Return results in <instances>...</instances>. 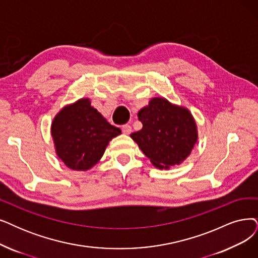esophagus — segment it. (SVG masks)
<instances>
[{
	"label": "esophagus",
	"mask_w": 258,
	"mask_h": 258,
	"mask_svg": "<svg viewBox=\"0 0 258 258\" xmlns=\"http://www.w3.org/2000/svg\"><path fill=\"white\" fill-rule=\"evenodd\" d=\"M121 131L125 133V135H130L131 131H132V128L130 125H128V123H126V125L121 126Z\"/></svg>",
	"instance_id": "esophagus-1"
}]
</instances>
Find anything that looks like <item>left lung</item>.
<instances>
[{"instance_id": "left-lung-1", "label": "left lung", "mask_w": 258, "mask_h": 258, "mask_svg": "<svg viewBox=\"0 0 258 258\" xmlns=\"http://www.w3.org/2000/svg\"><path fill=\"white\" fill-rule=\"evenodd\" d=\"M138 116L143 128L130 137L154 166L169 168L189 156L197 142V132L188 110L157 97L152 98Z\"/></svg>"}]
</instances>
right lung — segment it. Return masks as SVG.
I'll return each mask as SVG.
<instances>
[{
	"label": "right lung",
	"mask_w": 258,
	"mask_h": 258,
	"mask_svg": "<svg viewBox=\"0 0 258 258\" xmlns=\"http://www.w3.org/2000/svg\"><path fill=\"white\" fill-rule=\"evenodd\" d=\"M120 135L89 99H80L61 110L51 123L58 157L68 167L87 170L100 160L109 141Z\"/></svg>",
	"instance_id": "1"
}]
</instances>
